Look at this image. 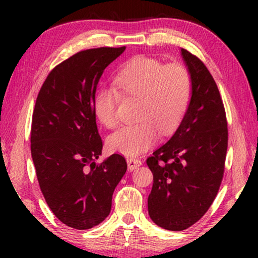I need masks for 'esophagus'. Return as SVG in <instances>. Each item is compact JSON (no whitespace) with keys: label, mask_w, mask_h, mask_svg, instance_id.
Listing matches in <instances>:
<instances>
[{"label":"esophagus","mask_w":258,"mask_h":258,"mask_svg":"<svg viewBox=\"0 0 258 258\" xmlns=\"http://www.w3.org/2000/svg\"><path fill=\"white\" fill-rule=\"evenodd\" d=\"M126 163H128L129 170H135V169H137L141 164H142V162L137 160V158H128V160H126Z\"/></svg>","instance_id":"obj_1"}]
</instances>
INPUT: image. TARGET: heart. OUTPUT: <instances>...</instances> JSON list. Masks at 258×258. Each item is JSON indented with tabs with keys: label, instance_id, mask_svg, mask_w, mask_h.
Masks as SVG:
<instances>
[{
	"label": "heart",
	"instance_id": "b5f03b06",
	"mask_svg": "<svg viewBox=\"0 0 258 258\" xmlns=\"http://www.w3.org/2000/svg\"><path fill=\"white\" fill-rule=\"evenodd\" d=\"M114 88H101L93 101L94 112L108 129L118 125L119 95L136 98V124L109 137L110 150L124 156L141 155L154 146L157 136H169L178 128L191 97V76L179 63L165 64L148 56L129 59L114 79Z\"/></svg>",
	"mask_w": 258,
	"mask_h": 258
}]
</instances>
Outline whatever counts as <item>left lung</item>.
<instances>
[{
	"mask_svg": "<svg viewBox=\"0 0 258 258\" xmlns=\"http://www.w3.org/2000/svg\"><path fill=\"white\" fill-rule=\"evenodd\" d=\"M191 76V97L171 139L148 157L154 175L149 216L158 227L181 231L207 213L220 189L228 149V123L220 91L209 70L181 49Z\"/></svg>",
	"mask_w": 258,
	"mask_h": 258,
	"instance_id": "8db88e82",
	"label": "left lung"
}]
</instances>
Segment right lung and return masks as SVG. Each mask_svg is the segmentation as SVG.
<instances>
[{
  "label": "right lung",
  "instance_id": "obj_1",
  "mask_svg": "<svg viewBox=\"0 0 258 258\" xmlns=\"http://www.w3.org/2000/svg\"><path fill=\"white\" fill-rule=\"evenodd\" d=\"M125 47L77 52L51 70L31 121V157L45 202L62 223L86 230L103 222L126 171L118 154L97 164L102 140L93 101L104 69Z\"/></svg>",
  "mask_w": 258,
  "mask_h": 258
}]
</instances>
